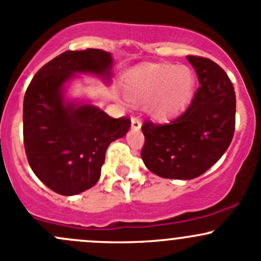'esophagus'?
Segmentation results:
<instances>
[{"label": "esophagus", "instance_id": "34e87169", "mask_svg": "<svg viewBox=\"0 0 261 261\" xmlns=\"http://www.w3.org/2000/svg\"><path fill=\"white\" fill-rule=\"evenodd\" d=\"M131 127L134 130H140L141 128V121H140V119H138V117H131Z\"/></svg>", "mask_w": 261, "mask_h": 261}]
</instances>
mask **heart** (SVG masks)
<instances>
[{
	"instance_id": "obj_1",
	"label": "heart",
	"mask_w": 261,
	"mask_h": 261,
	"mask_svg": "<svg viewBox=\"0 0 261 261\" xmlns=\"http://www.w3.org/2000/svg\"><path fill=\"white\" fill-rule=\"evenodd\" d=\"M194 86L195 76L186 66L158 65L136 71L128 79L125 91L135 103L151 101L150 114L164 120L188 103Z\"/></svg>"
}]
</instances>
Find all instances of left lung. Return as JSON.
I'll return each mask as SVG.
<instances>
[{"mask_svg": "<svg viewBox=\"0 0 261 261\" xmlns=\"http://www.w3.org/2000/svg\"><path fill=\"white\" fill-rule=\"evenodd\" d=\"M200 86L189 108L171 121H145L141 159L164 179L191 180L204 174L226 151L235 130L234 87L226 72L209 59L188 56Z\"/></svg>", "mask_w": 261, "mask_h": 261, "instance_id": "8db88e82", "label": "left lung"}]
</instances>
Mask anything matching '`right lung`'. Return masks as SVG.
Here are the masks:
<instances>
[{
  "label": "right lung",
  "mask_w": 261,
  "mask_h": 261,
  "mask_svg": "<svg viewBox=\"0 0 261 261\" xmlns=\"http://www.w3.org/2000/svg\"><path fill=\"white\" fill-rule=\"evenodd\" d=\"M77 73L110 84L111 54L97 48L66 51L37 71L23 98V142L35 175L65 196L92 188L101 175L109 145L130 128L127 117L114 119L91 103L65 98Z\"/></svg>",
  "instance_id": "add662e5"
}]
</instances>
